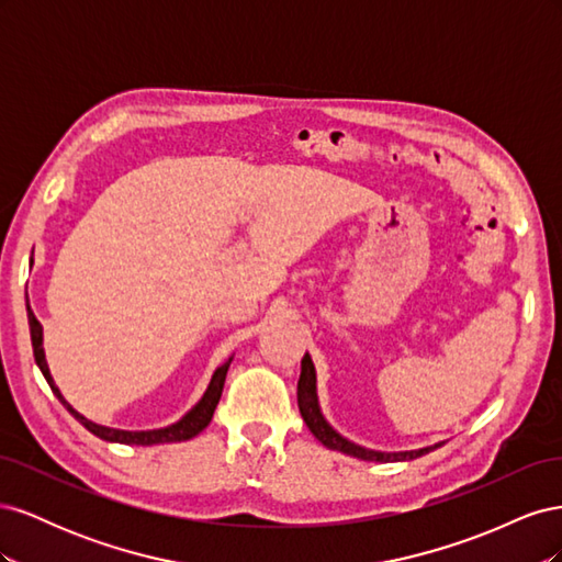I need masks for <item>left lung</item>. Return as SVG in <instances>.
I'll return each instance as SVG.
<instances>
[{
    "mask_svg": "<svg viewBox=\"0 0 562 562\" xmlns=\"http://www.w3.org/2000/svg\"><path fill=\"white\" fill-rule=\"evenodd\" d=\"M297 405H300V415H302L304 424H307L310 431L321 440L323 446L330 450H337V452L366 459V462H405V459H417L422 454L440 448V443H436L431 448L405 450V452H378V450H368V448L356 446L345 436H339L326 422V417L321 415L318 396H316V370H314L310 353H304V359H302V372H300V382H297Z\"/></svg>",
    "mask_w": 562,
    "mask_h": 562,
    "instance_id": "8db88e82",
    "label": "left lung"
}]
</instances>
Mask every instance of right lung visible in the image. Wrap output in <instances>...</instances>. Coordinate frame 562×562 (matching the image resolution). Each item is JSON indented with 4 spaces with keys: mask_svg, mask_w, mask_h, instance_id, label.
Masks as SVG:
<instances>
[{
    "mask_svg": "<svg viewBox=\"0 0 562 562\" xmlns=\"http://www.w3.org/2000/svg\"><path fill=\"white\" fill-rule=\"evenodd\" d=\"M27 321H30V337H32V351H35V361L42 370V375L46 378L50 391L58 396V401L67 407L75 415V419H79L83 427H87L93 436L110 440V443H124V446H155V443H178V440H190L196 434H201L203 429L209 427V422L213 419V413L217 407L220 396H223V386H225V378H227V370L229 363H223L215 372H213V380L206 389V394L203 398L192 407L190 413H187L180 422L171 424V427H164V429H151V431H122V429H110V427H100V424L87 419L83 415H79L75 407L63 398V394L58 391V386L54 384V378H50L46 359H44V347H42V323L37 321V316L32 314L30 304H27Z\"/></svg>",
    "mask_w": 562,
    "mask_h": 562,
    "instance_id": "1",
    "label": "right lung"
}]
</instances>
